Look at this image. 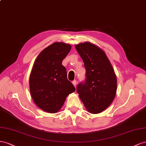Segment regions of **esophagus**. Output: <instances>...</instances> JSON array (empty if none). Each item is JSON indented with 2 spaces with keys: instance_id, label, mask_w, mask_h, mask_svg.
<instances>
[{
  "instance_id": "obj_1",
  "label": "esophagus",
  "mask_w": 146,
  "mask_h": 146,
  "mask_svg": "<svg viewBox=\"0 0 146 146\" xmlns=\"http://www.w3.org/2000/svg\"><path fill=\"white\" fill-rule=\"evenodd\" d=\"M72 83H73V84L74 85V87H76V84H77V81H76V80H74L73 82H72Z\"/></svg>"
}]
</instances>
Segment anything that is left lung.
I'll list each match as a JSON object with an SVG mask.
<instances>
[{
    "instance_id": "8db88e82",
    "label": "left lung",
    "mask_w": 146,
    "mask_h": 146,
    "mask_svg": "<svg viewBox=\"0 0 146 146\" xmlns=\"http://www.w3.org/2000/svg\"><path fill=\"white\" fill-rule=\"evenodd\" d=\"M84 64L86 79L77 87V92L92 114H98L109 106L116 95L117 78L105 51L90 42L75 45Z\"/></svg>"
}]
</instances>
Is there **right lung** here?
Masks as SVG:
<instances>
[{"label": "right lung", "instance_id": "obj_1", "mask_svg": "<svg viewBox=\"0 0 146 146\" xmlns=\"http://www.w3.org/2000/svg\"><path fill=\"white\" fill-rule=\"evenodd\" d=\"M71 48L69 44L54 43L44 48L35 60L29 77V88L35 105L44 111L56 113L68 95L75 91L62 65Z\"/></svg>", "mask_w": 146, "mask_h": 146}]
</instances>
